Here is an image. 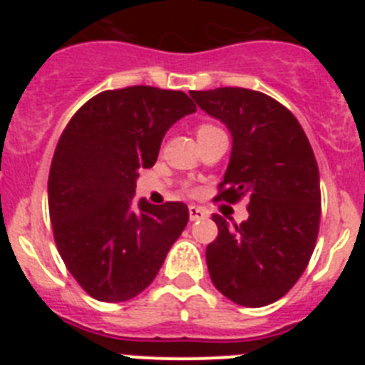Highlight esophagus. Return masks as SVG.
Here are the masks:
<instances>
[{"mask_svg":"<svg viewBox=\"0 0 365 365\" xmlns=\"http://www.w3.org/2000/svg\"><path fill=\"white\" fill-rule=\"evenodd\" d=\"M188 212H190V221H199V219L208 217V212H206L205 208H201V206H190Z\"/></svg>","mask_w":365,"mask_h":365,"instance_id":"34e87169","label":"esophagus"}]
</instances>
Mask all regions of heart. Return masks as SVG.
<instances>
[{
  "label": "heart",
  "instance_id": "1",
  "mask_svg": "<svg viewBox=\"0 0 365 365\" xmlns=\"http://www.w3.org/2000/svg\"><path fill=\"white\" fill-rule=\"evenodd\" d=\"M215 130H217V128H215V125H212V124L197 125V138L199 137H205V135L212 133V131H215Z\"/></svg>",
  "mask_w": 365,
  "mask_h": 365
}]
</instances>
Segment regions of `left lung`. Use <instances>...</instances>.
<instances>
[{
    "label": "left lung",
    "instance_id": "1",
    "mask_svg": "<svg viewBox=\"0 0 365 365\" xmlns=\"http://www.w3.org/2000/svg\"><path fill=\"white\" fill-rule=\"evenodd\" d=\"M232 135L228 168L215 201L248 199L241 225L219 228L206 265L221 294L243 307L276 302L299 279L320 228V172L299 122L270 96L241 87L190 93Z\"/></svg>",
    "mask_w": 365,
    "mask_h": 365
}]
</instances>
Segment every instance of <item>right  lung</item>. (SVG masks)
Segmentation results:
<instances>
[{
    "mask_svg": "<svg viewBox=\"0 0 365 365\" xmlns=\"http://www.w3.org/2000/svg\"><path fill=\"white\" fill-rule=\"evenodd\" d=\"M195 109L182 91H104L74 113L58 140L49 172L54 241L73 278L98 302L143 292L185 230V202L150 205L133 195L138 170L153 166L166 131Z\"/></svg>",
    "mask_w": 365,
    "mask_h": 365,
    "instance_id": "add662e5",
    "label": "right lung"
}]
</instances>
